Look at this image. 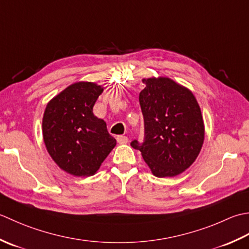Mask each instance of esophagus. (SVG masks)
I'll list each match as a JSON object with an SVG mask.
<instances>
[{"instance_id":"obj_1","label":"esophagus","mask_w":249,"mask_h":249,"mask_svg":"<svg viewBox=\"0 0 249 249\" xmlns=\"http://www.w3.org/2000/svg\"><path fill=\"white\" fill-rule=\"evenodd\" d=\"M117 142H118L119 144H121V145H124V144H128L129 139L126 138V136H124V135H118L117 136Z\"/></svg>"}]
</instances>
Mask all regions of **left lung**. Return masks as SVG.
Instances as JSON below:
<instances>
[{"label": "left lung", "mask_w": 249, "mask_h": 249, "mask_svg": "<svg viewBox=\"0 0 249 249\" xmlns=\"http://www.w3.org/2000/svg\"><path fill=\"white\" fill-rule=\"evenodd\" d=\"M140 92L145 140L131 146L141 151L157 177H174L194 163L204 142L200 105L192 91L169 77L142 79Z\"/></svg>", "instance_id": "1"}]
</instances>
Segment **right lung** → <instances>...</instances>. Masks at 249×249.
<instances>
[{"label":"right lung","instance_id":"1","mask_svg":"<svg viewBox=\"0 0 249 249\" xmlns=\"http://www.w3.org/2000/svg\"><path fill=\"white\" fill-rule=\"evenodd\" d=\"M103 87L77 82L49 101L43 116V139L52 159L67 173L94 175L116 146L106 123L93 114Z\"/></svg>","mask_w":249,"mask_h":249}]
</instances>
